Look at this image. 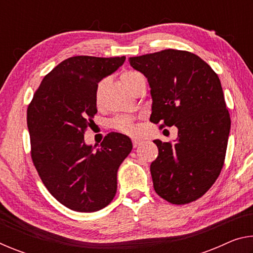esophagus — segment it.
<instances>
[{
  "mask_svg": "<svg viewBox=\"0 0 253 253\" xmlns=\"http://www.w3.org/2000/svg\"><path fill=\"white\" fill-rule=\"evenodd\" d=\"M140 144H142V140H139V139H132V146H134L135 148L138 147Z\"/></svg>",
  "mask_w": 253,
  "mask_h": 253,
  "instance_id": "1",
  "label": "esophagus"
}]
</instances>
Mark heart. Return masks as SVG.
<instances>
[{
  "label": "heart",
  "instance_id": "1",
  "mask_svg": "<svg viewBox=\"0 0 253 253\" xmlns=\"http://www.w3.org/2000/svg\"><path fill=\"white\" fill-rule=\"evenodd\" d=\"M121 80L122 83L129 89L132 93H136L137 90L142 87V85L146 84L144 76L138 71L134 70H125L121 74ZM109 85V79H102L96 84L95 92H93V100H95V105L98 108H100L104 104V98L107 88ZM111 126L116 128L117 130L125 132L128 135H135L136 134V127L134 125V118L130 116H119L111 121Z\"/></svg>",
  "mask_w": 253,
  "mask_h": 253
}]
</instances>
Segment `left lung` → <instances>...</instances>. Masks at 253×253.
<instances>
[{"instance_id": "8db88e82", "label": "left lung", "mask_w": 253, "mask_h": 253, "mask_svg": "<svg viewBox=\"0 0 253 253\" xmlns=\"http://www.w3.org/2000/svg\"><path fill=\"white\" fill-rule=\"evenodd\" d=\"M151 88V122L177 127L172 143L155 139L151 164L156 193L172 204H186L209 191L223 168L230 115L217 75L188 51L168 49L129 58Z\"/></svg>"}]
</instances>
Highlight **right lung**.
I'll return each mask as SVG.
<instances>
[{
    "instance_id": "add662e5",
    "label": "right lung",
    "mask_w": 253,
    "mask_h": 253,
    "mask_svg": "<svg viewBox=\"0 0 253 253\" xmlns=\"http://www.w3.org/2000/svg\"><path fill=\"white\" fill-rule=\"evenodd\" d=\"M126 57L77 55L46 75L28 107L31 157L42 182L60 203L77 212L107 207L117 191V170L131 152L128 136L110 132L95 149L84 134L97 114L96 84Z\"/></svg>"
}]
</instances>
